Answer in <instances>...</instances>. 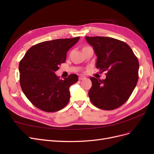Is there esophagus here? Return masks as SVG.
Returning a JSON list of instances; mask_svg holds the SVG:
<instances>
[{"label":"esophagus","instance_id":"obj_1","mask_svg":"<svg viewBox=\"0 0 154 154\" xmlns=\"http://www.w3.org/2000/svg\"><path fill=\"white\" fill-rule=\"evenodd\" d=\"M85 79H86V77L84 76H80V77H79V80H85Z\"/></svg>","mask_w":154,"mask_h":154}]
</instances>
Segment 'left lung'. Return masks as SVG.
I'll return each instance as SVG.
<instances>
[{
    "instance_id": "1",
    "label": "left lung",
    "mask_w": 154,
    "mask_h": 154,
    "mask_svg": "<svg viewBox=\"0 0 154 154\" xmlns=\"http://www.w3.org/2000/svg\"><path fill=\"white\" fill-rule=\"evenodd\" d=\"M97 57L96 68L106 71L105 80L91 77L88 96L92 103L103 110L122 106L131 96L138 81L139 62L130 46L111 37L85 36Z\"/></svg>"
}]
</instances>
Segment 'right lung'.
Returning <instances> with one entry per match:
<instances>
[{
	"label": "right lung",
	"mask_w": 154,
	"mask_h": 154,
	"mask_svg": "<svg viewBox=\"0 0 154 154\" xmlns=\"http://www.w3.org/2000/svg\"><path fill=\"white\" fill-rule=\"evenodd\" d=\"M80 36L37 44L28 49L19 63L20 84L25 96L37 108L48 112L62 109L69 103V87L78 80L76 74L63 80L54 72L66 62L67 52Z\"/></svg>",
	"instance_id": "add662e5"
}]
</instances>
